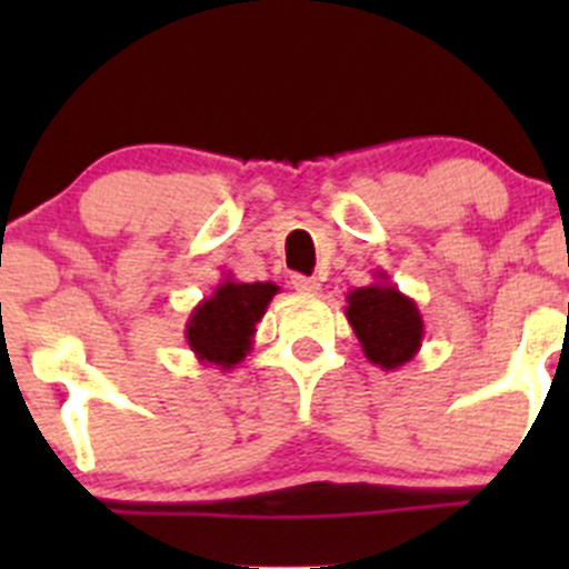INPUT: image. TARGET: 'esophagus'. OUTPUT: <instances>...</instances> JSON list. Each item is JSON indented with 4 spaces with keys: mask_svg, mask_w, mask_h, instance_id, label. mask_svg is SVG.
<instances>
[{
    "mask_svg": "<svg viewBox=\"0 0 569 569\" xmlns=\"http://www.w3.org/2000/svg\"><path fill=\"white\" fill-rule=\"evenodd\" d=\"M291 286H295L300 295H319V291H321L319 280L317 278H306V274H295V278H291Z\"/></svg>",
    "mask_w": 569,
    "mask_h": 569,
    "instance_id": "obj_1",
    "label": "esophagus"
}]
</instances>
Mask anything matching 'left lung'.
<instances>
[{"mask_svg": "<svg viewBox=\"0 0 569 569\" xmlns=\"http://www.w3.org/2000/svg\"><path fill=\"white\" fill-rule=\"evenodd\" d=\"M375 278V283L349 291L343 311L366 358L380 369L396 371L421 349L423 319L416 300L401 295L386 272Z\"/></svg>", "mask_w": 569, "mask_h": 569, "instance_id": "1", "label": "left lung"}]
</instances>
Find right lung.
<instances>
[{
  "mask_svg": "<svg viewBox=\"0 0 569 569\" xmlns=\"http://www.w3.org/2000/svg\"><path fill=\"white\" fill-rule=\"evenodd\" d=\"M269 280L242 283L228 274L209 297L192 308L187 319V343L203 366L231 371L248 358L256 325L267 313V306L278 295Z\"/></svg>",
  "mask_w": 569,
  "mask_h": 569,
  "instance_id": "1",
  "label": "right lung"
}]
</instances>
